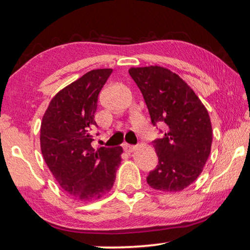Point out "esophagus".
I'll use <instances>...</instances> for the list:
<instances>
[{
    "mask_svg": "<svg viewBox=\"0 0 250 250\" xmlns=\"http://www.w3.org/2000/svg\"><path fill=\"white\" fill-rule=\"evenodd\" d=\"M122 147H124V150L125 152H128V153H131V152H133L135 150V146L128 145V143H125V145L122 146Z\"/></svg>",
    "mask_w": 250,
    "mask_h": 250,
    "instance_id": "1",
    "label": "esophagus"
}]
</instances>
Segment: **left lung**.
<instances>
[{
	"label": "left lung",
	"instance_id": "obj_1",
	"mask_svg": "<svg viewBox=\"0 0 250 250\" xmlns=\"http://www.w3.org/2000/svg\"><path fill=\"white\" fill-rule=\"evenodd\" d=\"M129 74L142 92L152 125L165 129L152 141L159 162L147 175V184L164 192L182 191L200 176L209 156L213 131L208 112L171 70L150 66L131 68Z\"/></svg>",
	"mask_w": 250,
	"mask_h": 250
}]
</instances>
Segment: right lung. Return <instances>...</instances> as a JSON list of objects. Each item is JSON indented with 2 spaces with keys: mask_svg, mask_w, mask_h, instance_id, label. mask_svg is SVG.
<instances>
[{
  "mask_svg": "<svg viewBox=\"0 0 250 250\" xmlns=\"http://www.w3.org/2000/svg\"><path fill=\"white\" fill-rule=\"evenodd\" d=\"M112 69H95L61 90L41 125L42 154L61 188L80 201L108 193L121 162V146L95 150L92 130L100 90ZM97 132L96 135H98Z\"/></svg>",
  "mask_w": 250,
  "mask_h": 250,
  "instance_id": "right-lung-1",
  "label": "right lung"
}]
</instances>
